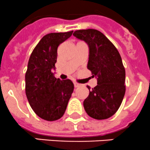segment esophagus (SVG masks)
Segmentation results:
<instances>
[{"label":"esophagus","mask_w":150,"mask_h":150,"mask_svg":"<svg viewBox=\"0 0 150 150\" xmlns=\"http://www.w3.org/2000/svg\"><path fill=\"white\" fill-rule=\"evenodd\" d=\"M74 87H79V86H80V84H79V83L76 82V81H74Z\"/></svg>","instance_id":"esophagus-1"}]
</instances>
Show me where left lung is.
Listing matches in <instances>:
<instances>
[{
    "label": "left lung",
    "mask_w": 150,
    "mask_h": 150,
    "mask_svg": "<svg viewBox=\"0 0 150 150\" xmlns=\"http://www.w3.org/2000/svg\"><path fill=\"white\" fill-rule=\"evenodd\" d=\"M73 35L89 47L87 69L98 84L84 100L87 115L96 120H105L115 115L120 106L125 93V70L119 52L99 30H77Z\"/></svg>",
    "instance_id": "left-lung-1"
}]
</instances>
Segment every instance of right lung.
I'll list each match as a JSON object with an SVG mask.
<instances>
[{"label":"right lung","instance_id":"add662e5","mask_svg":"<svg viewBox=\"0 0 150 150\" xmlns=\"http://www.w3.org/2000/svg\"><path fill=\"white\" fill-rule=\"evenodd\" d=\"M73 30L44 35L33 50L25 74V93L30 106L41 119L54 121L64 115L74 91L70 79L54 77L57 47L71 37Z\"/></svg>","mask_w":150,"mask_h":150}]
</instances>
